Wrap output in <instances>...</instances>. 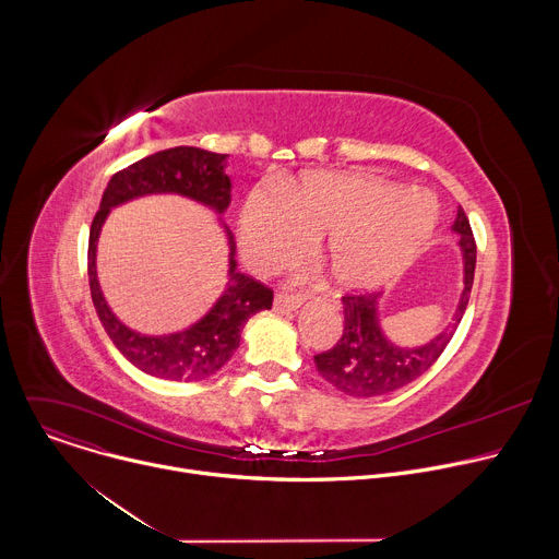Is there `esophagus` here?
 <instances>
[{
	"instance_id": "1",
	"label": "esophagus",
	"mask_w": 559,
	"mask_h": 559,
	"mask_svg": "<svg viewBox=\"0 0 559 559\" xmlns=\"http://www.w3.org/2000/svg\"><path fill=\"white\" fill-rule=\"evenodd\" d=\"M305 296L302 294H276L274 298V309L278 313H289L302 305Z\"/></svg>"
}]
</instances>
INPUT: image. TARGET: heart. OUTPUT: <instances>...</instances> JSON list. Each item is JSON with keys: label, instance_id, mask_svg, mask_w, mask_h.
<instances>
[{"label": "heart", "instance_id": "obj_1", "mask_svg": "<svg viewBox=\"0 0 559 559\" xmlns=\"http://www.w3.org/2000/svg\"><path fill=\"white\" fill-rule=\"evenodd\" d=\"M436 225V205L423 192L334 173H309L281 194L248 197L238 238L248 263L274 272L294 261L313 236L334 283L365 289L401 272Z\"/></svg>", "mask_w": 559, "mask_h": 559}]
</instances>
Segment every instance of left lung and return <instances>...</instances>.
I'll list each match as a JSON object with an SVG mask.
<instances>
[{
    "instance_id": "obj_1",
    "label": "left lung",
    "mask_w": 559,
    "mask_h": 559,
    "mask_svg": "<svg viewBox=\"0 0 559 559\" xmlns=\"http://www.w3.org/2000/svg\"><path fill=\"white\" fill-rule=\"evenodd\" d=\"M453 231L460 234L464 257V289L453 313V323L429 345L403 349L391 345L378 325L376 292L343 294V334L332 349L313 356L318 373L332 386L354 397L382 395L414 382L440 358L462 321L475 274V238L462 207L457 210Z\"/></svg>"
}]
</instances>
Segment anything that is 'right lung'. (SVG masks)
<instances>
[{
    "label": "right lung",
    "mask_w": 559,
    "mask_h": 559,
    "mask_svg": "<svg viewBox=\"0 0 559 559\" xmlns=\"http://www.w3.org/2000/svg\"><path fill=\"white\" fill-rule=\"evenodd\" d=\"M225 154L179 145L150 154L119 170L102 197L91 225L88 281L99 321L115 347L141 371L177 382H197L216 373L238 349L250 318L272 309L274 292L261 281L236 272L234 241L229 236V281L216 305L190 330L168 336H143L128 330L110 311L97 281V238L108 212L143 194L173 192L223 212L229 205V177L223 173Z\"/></svg>",
    "instance_id": "add662e5"
}]
</instances>
